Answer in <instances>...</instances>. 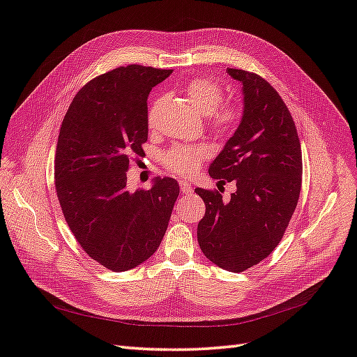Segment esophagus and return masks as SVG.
Returning <instances> with one entry per match:
<instances>
[{
	"label": "esophagus",
	"instance_id": "obj_1",
	"mask_svg": "<svg viewBox=\"0 0 357 357\" xmlns=\"http://www.w3.org/2000/svg\"><path fill=\"white\" fill-rule=\"evenodd\" d=\"M180 189L183 194H192V186H190V183L186 180H180Z\"/></svg>",
	"mask_w": 357,
	"mask_h": 357
}]
</instances>
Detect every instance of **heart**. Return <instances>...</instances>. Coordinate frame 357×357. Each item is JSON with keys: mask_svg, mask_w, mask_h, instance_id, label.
<instances>
[{"mask_svg": "<svg viewBox=\"0 0 357 357\" xmlns=\"http://www.w3.org/2000/svg\"><path fill=\"white\" fill-rule=\"evenodd\" d=\"M189 102L204 115H208L210 126L218 133L233 132L242 119V108L236 102H224L222 85L210 78H194L183 89ZM163 103L162 98H155L150 103L147 124L151 130L158 128V115ZM211 156V147L206 142L174 144L163 155V165L178 176L188 177Z\"/></svg>", "mask_w": 357, "mask_h": 357, "instance_id": "obj_1", "label": "heart"}]
</instances>
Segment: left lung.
Returning a JSON list of instances; mask_svg holds the SVG:
<instances>
[{
  "label": "left lung",
  "mask_w": 357,
  "mask_h": 357,
  "mask_svg": "<svg viewBox=\"0 0 357 357\" xmlns=\"http://www.w3.org/2000/svg\"><path fill=\"white\" fill-rule=\"evenodd\" d=\"M228 75L243 85V117L208 174L220 185L234 181L237 190L224 202L216 189H195L206 204L197 236L211 263L240 273L282 240L301 195L302 150L291 114L273 86L254 72L228 69Z\"/></svg>",
  "instance_id": "1"
}]
</instances>
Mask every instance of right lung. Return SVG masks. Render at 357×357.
<instances>
[{
	"instance_id": "add662e5",
	"label": "right lung",
	"mask_w": 357,
	"mask_h": 357,
	"mask_svg": "<svg viewBox=\"0 0 357 357\" xmlns=\"http://www.w3.org/2000/svg\"><path fill=\"white\" fill-rule=\"evenodd\" d=\"M171 73L129 64L99 75L76 93L61 123L56 197L76 242L112 272L129 271L156 252L178 197L171 177L156 178L150 190L126 186L130 162L149 138V93Z\"/></svg>"
}]
</instances>
